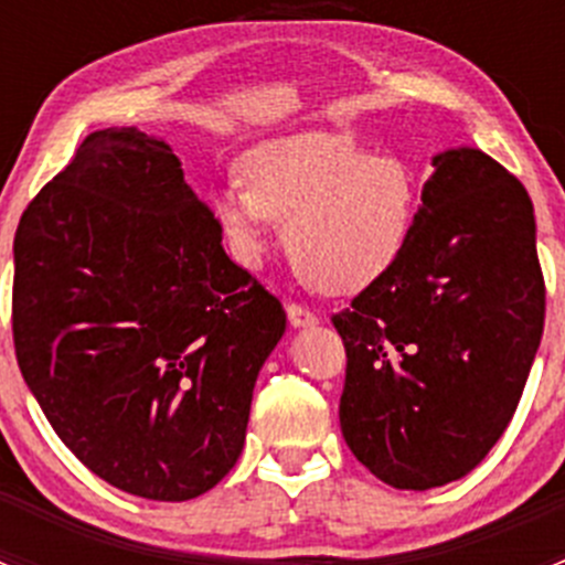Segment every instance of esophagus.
Masks as SVG:
<instances>
[{
	"label": "esophagus",
	"mask_w": 565,
	"mask_h": 565,
	"mask_svg": "<svg viewBox=\"0 0 565 565\" xmlns=\"http://www.w3.org/2000/svg\"><path fill=\"white\" fill-rule=\"evenodd\" d=\"M287 317H289V324H292L295 330L300 328H315V324L319 322L317 315H311L309 309H303V306H287Z\"/></svg>",
	"instance_id": "esophagus-1"
}]
</instances>
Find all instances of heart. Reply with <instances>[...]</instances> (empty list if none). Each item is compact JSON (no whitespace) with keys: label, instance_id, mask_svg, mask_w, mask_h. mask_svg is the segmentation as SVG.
Instances as JSON below:
<instances>
[{"label":"heart","instance_id":"b5f03b06","mask_svg":"<svg viewBox=\"0 0 565 565\" xmlns=\"http://www.w3.org/2000/svg\"><path fill=\"white\" fill-rule=\"evenodd\" d=\"M246 188L210 193V218L248 270L284 224L289 259L319 289L355 295L383 281L413 243L418 169L398 152H372L335 134H292L250 147Z\"/></svg>","mask_w":565,"mask_h":565}]
</instances>
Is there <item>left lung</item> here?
Returning a JSON list of instances; mask_svg holds the SVG:
<instances>
[{"instance_id":"1","label":"left lung","mask_w":565,"mask_h":565,"mask_svg":"<svg viewBox=\"0 0 565 565\" xmlns=\"http://www.w3.org/2000/svg\"><path fill=\"white\" fill-rule=\"evenodd\" d=\"M431 167L407 254L333 317L347 350L341 435L380 481L415 492L492 451L544 330L525 185L476 147Z\"/></svg>"}]
</instances>
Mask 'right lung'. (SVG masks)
Here are the masks:
<instances>
[{
    "mask_svg": "<svg viewBox=\"0 0 565 565\" xmlns=\"http://www.w3.org/2000/svg\"><path fill=\"white\" fill-rule=\"evenodd\" d=\"M13 262L19 369L60 440L136 498L213 489L287 315L230 259L172 147L89 134L21 215Z\"/></svg>",
    "mask_w": 565,
    "mask_h": 565,
    "instance_id": "right-lung-1",
    "label": "right lung"
}]
</instances>
